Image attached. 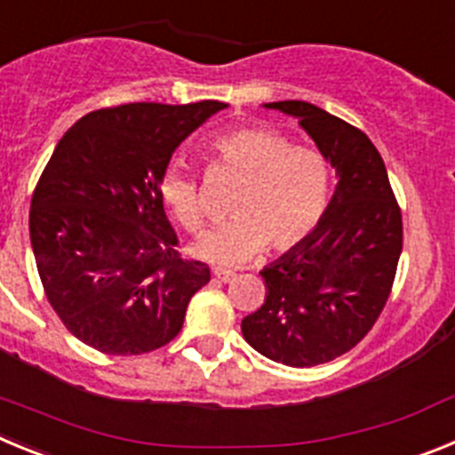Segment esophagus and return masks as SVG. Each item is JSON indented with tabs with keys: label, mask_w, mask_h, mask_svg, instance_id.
Wrapping results in <instances>:
<instances>
[{
	"label": "esophagus",
	"mask_w": 455,
	"mask_h": 455,
	"mask_svg": "<svg viewBox=\"0 0 455 455\" xmlns=\"http://www.w3.org/2000/svg\"><path fill=\"white\" fill-rule=\"evenodd\" d=\"M214 277L220 280V283H232L236 277L235 271H228V268H214Z\"/></svg>",
	"instance_id": "esophagus-1"
}]
</instances>
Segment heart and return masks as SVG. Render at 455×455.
<instances>
[{"instance_id":"1","label":"heart","mask_w":455,"mask_h":455,"mask_svg":"<svg viewBox=\"0 0 455 455\" xmlns=\"http://www.w3.org/2000/svg\"><path fill=\"white\" fill-rule=\"evenodd\" d=\"M207 162L214 171L243 178L232 200L230 223L193 246L207 262L235 267L267 243L271 251H291L319 228L331 200V164L319 150L293 146L277 132L248 127L216 139ZM159 193L184 230H203L204 207L196 180L168 171Z\"/></svg>"}]
</instances>
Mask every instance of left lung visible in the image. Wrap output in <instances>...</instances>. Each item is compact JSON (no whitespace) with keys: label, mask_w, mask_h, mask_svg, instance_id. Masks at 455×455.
I'll list each match as a JSON object with an SVG mask.
<instances>
[{"label":"left lung","mask_w":455,"mask_h":455,"mask_svg":"<svg viewBox=\"0 0 455 455\" xmlns=\"http://www.w3.org/2000/svg\"><path fill=\"white\" fill-rule=\"evenodd\" d=\"M267 107L299 118L339 182L319 228L262 271L267 299L241 321V332L268 360L315 367L351 351L380 316L403 220L383 156L364 132L300 100Z\"/></svg>","instance_id":"left-lung-1"}]
</instances>
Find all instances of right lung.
<instances>
[{
  "label": "right lung",
  "mask_w": 455,
  "mask_h": 455,
  "mask_svg": "<svg viewBox=\"0 0 455 455\" xmlns=\"http://www.w3.org/2000/svg\"><path fill=\"white\" fill-rule=\"evenodd\" d=\"M228 104L132 102L91 111L36 184L29 235L45 296L72 335L140 355L182 331L209 267L178 251L159 182L172 152Z\"/></svg>",
  "instance_id": "obj_1"
}]
</instances>
